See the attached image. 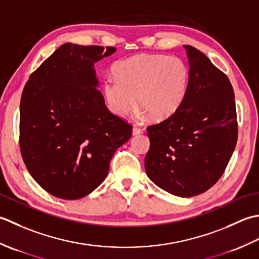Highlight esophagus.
I'll return each mask as SVG.
<instances>
[{
	"label": "esophagus",
	"mask_w": 259,
	"mask_h": 259,
	"mask_svg": "<svg viewBox=\"0 0 259 259\" xmlns=\"http://www.w3.org/2000/svg\"><path fill=\"white\" fill-rule=\"evenodd\" d=\"M142 131L140 127H136V126H134L133 127V132H132V133H133V135H139V134H141L142 133Z\"/></svg>",
	"instance_id": "obj_1"
}]
</instances>
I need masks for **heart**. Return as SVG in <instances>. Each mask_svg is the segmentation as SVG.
<instances>
[{
	"mask_svg": "<svg viewBox=\"0 0 259 259\" xmlns=\"http://www.w3.org/2000/svg\"><path fill=\"white\" fill-rule=\"evenodd\" d=\"M115 76L104 81L109 109L123 117L139 106L152 118L163 119L180 106L187 92L189 69L181 58L139 55L119 61Z\"/></svg>",
	"mask_w": 259,
	"mask_h": 259,
	"instance_id": "heart-1",
	"label": "heart"
}]
</instances>
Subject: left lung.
Segmentation results:
<instances>
[{
	"instance_id": "left-lung-1",
	"label": "left lung",
	"mask_w": 259,
	"mask_h": 259,
	"mask_svg": "<svg viewBox=\"0 0 259 259\" xmlns=\"http://www.w3.org/2000/svg\"><path fill=\"white\" fill-rule=\"evenodd\" d=\"M189 81L180 106L147 127L150 180L174 196L203 193L223 176L238 139L235 94L228 77L208 57L184 46Z\"/></svg>"
}]
</instances>
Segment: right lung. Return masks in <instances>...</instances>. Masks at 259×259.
Returning a JSON list of instances; mask_svg holds the SVG:
<instances>
[{
	"mask_svg": "<svg viewBox=\"0 0 259 259\" xmlns=\"http://www.w3.org/2000/svg\"><path fill=\"white\" fill-rule=\"evenodd\" d=\"M114 47L65 44L31 73L20 103V150L39 186L76 200L93 192L109 170L132 125L112 114L98 91L95 62Z\"/></svg>",
	"mask_w": 259,
	"mask_h": 259,
	"instance_id": "right-lung-1",
	"label": "right lung"
}]
</instances>
